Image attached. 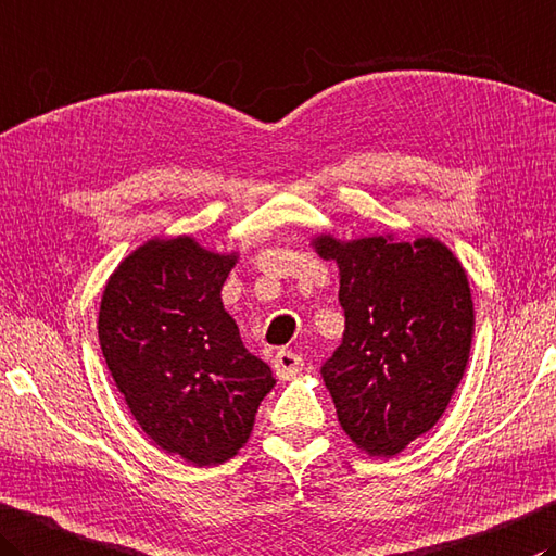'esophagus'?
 I'll return each instance as SVG.
<instances>
[{"label": "esophagus", "instance_id": "esophagus-1", "mask_svg": "<svg viewBox=\"0 0 556 556\" xmlns=\"http://www.w3.org/2000/svg\"><path fill=\"white\" fill-rule=\"evenodd\" d=\"M271 366H275V374L277 378L287 380L291 376H296L301 368H303V356L296 354V352H289V350H281L277 352L275 362H271Z\"/></svg>", "mask_w": 556, "mask_h": 556}]
</instances>
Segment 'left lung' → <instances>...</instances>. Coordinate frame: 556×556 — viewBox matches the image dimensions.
I'll use <instances>...</instances> for the list:
<instances>
[{"mask_svg": "<svg viewBox=\"0 0 556 556\" xmlns=\"http://www.w3.org/2000/svg\"><path fill=\"white\" fill-rule=\"evenodd\" d=\"M315 250L340 267L344 311L342 342L320 376L346 437L390 458L441 419L460 383L475 330L467 275L433 238L320 236Z\"/></svg>", "mask_w": 556, "mask_h": 556, "instance_id": "1", "label": "left lung"}]
</instances>
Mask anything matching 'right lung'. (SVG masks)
Listing matches in <instances>:
<instances>
[{"label": "right lung", "mask_w": 556, "mask_h": 556, "mask_svg": "<svg viewBox=\"0 0 556 556\" xmlns=\"http://www.w3.org/2000/svg\"><path fill=\"white\" fill-rule=\"evenodd\" d=\"M236 255L188 236L135 250L103 291L98 340L147 437L192 465L226 463L253 431L271 368L250 354L224 311Z\"/></svg>", "instance_id": "add662e5"}]
</instances>
